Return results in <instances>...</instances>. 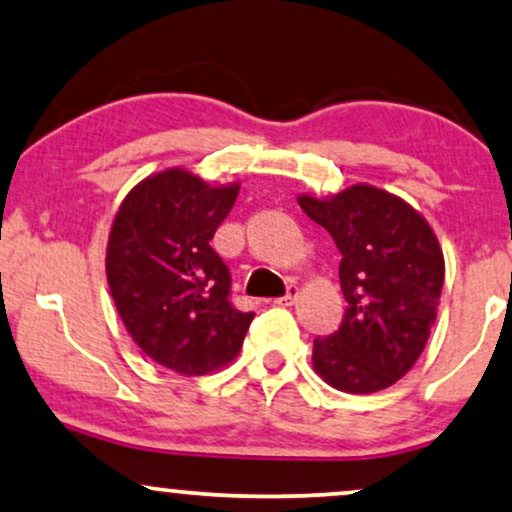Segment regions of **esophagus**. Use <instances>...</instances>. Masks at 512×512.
I'll return each mask as SVG.
<instances>
[{
  "label": "esophagus",
  "instance_id": "obj_1",
  "mask_svg": "<svg viewBox=\"0 0 512 512\" xmlns=\"http://www.w3.org/2000/svg\"><path fill=\"white\" fill-rule=\"evenodd\" d=\"M296 299H299V287L289 285V287H287V294L280 296V299H277L275 304H277V306H294Z\"/></svg>",
  "mask_w": 512,
  "mask_h": 512
}]
</instances>
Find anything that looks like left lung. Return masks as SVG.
I'll return each instance as SVG.
<instances>
[{
	"label": "left lung",
	"mask_w": 512,
	"mask_h": 512,
	"mask_svg": "<svg viewBox=\"0 0 512 512\" xmlns=\"http://www.w3.org/2000/svg\"><path fill=\"white\" fill-rule=\"evenodd\" d=\"M337 244L342 325L313 342V365L334 389L372 394L399 382L425 349L444 285L432 227L406 201L370 185L332 199L299 197Z\"/></svg>",
	"instance_id": "1"
}]
</instances>
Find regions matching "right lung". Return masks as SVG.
Masks as SVG:
<instances>
[{"label": "right lung", "instance_id": "obj_1", "mask_svg": "<svg viewBox=\"0 0 512 512\" xmlns=\"http://www.w3.org/2000/svg\"><path fill=\"white\" fill-rule=\"evenodd\" d=\"M237 194L239 185L163 170L132 189L113 220L106 280L121 320L151 361L182 375L230 363L254 320L230 301V270L211 246Z\"/></svg>", "mask_w": 512, "mask_h": 512}]
</instances>
